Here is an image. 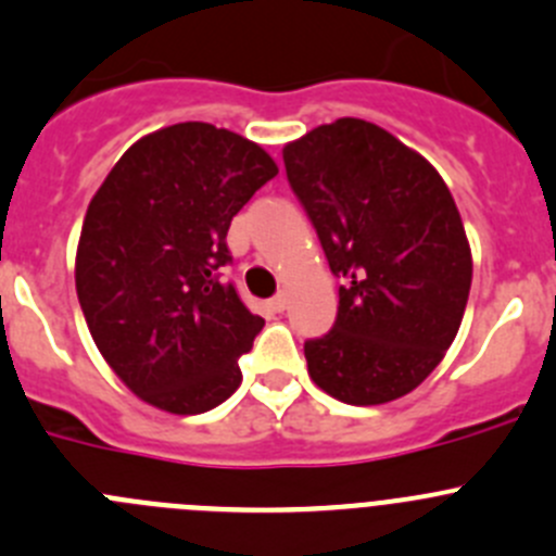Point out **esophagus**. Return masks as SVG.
I'll list each match as a JSON object with an SVG mask.
<instances>
[{"mask_svg": "<svg viewBox=\"0 0 556 556\" xmlns=\"http://www.w3.org/2000/svg\"><path fill=\"white\" fill-rule=\"evenodd\" d=\"M288 304H290L288 293H279V295H274V299H271V309L274 312H285V309H288Z\"/></svg>", "mask_w": 556, "mask_h": 556, "instance_id": "esophagus-1", "label": "esophagus"}]
</instances>
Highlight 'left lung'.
<instances>
[{
	"label": "left lung",
	"mask_w": 556,
	"mask_h": 556,
	"mask_svg": "<svg viewBox=\"0 0 556 556\" xmlns=\"http://www.w3.org/2000/svg\"><path fill=\"white\" fill-rule=\"evenodd\" d=\"M285 170L344 279L331 331L304 344L312 382L344 404L421 386L465 317L472 252L454 195L427 157L344 116L285 143Z\"/></svg>",
	"instance_id": "8db88e82"
}]
</instances>
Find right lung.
Instances as JSON below:
<instances>
[{
  "instance_id": "right-lung-1",
  "label": "right lung",
  "mask_w": 556,
  "mask_h": 556,
  "mask_svg": "<svg viewBox=\"0 0 556 556\" xmlns=\"http://www.w3.org/2000/svg\"><path fill=\"white\" fill-rule=\"evenodd\" d=\"M277 174L255 141L181 122L135 141L91 198L75 252L80 309L105 364L152 407L198 415L241 386L239 355L263 317L217 268L230 219Z\"/></svg>"
}]
</instances>
